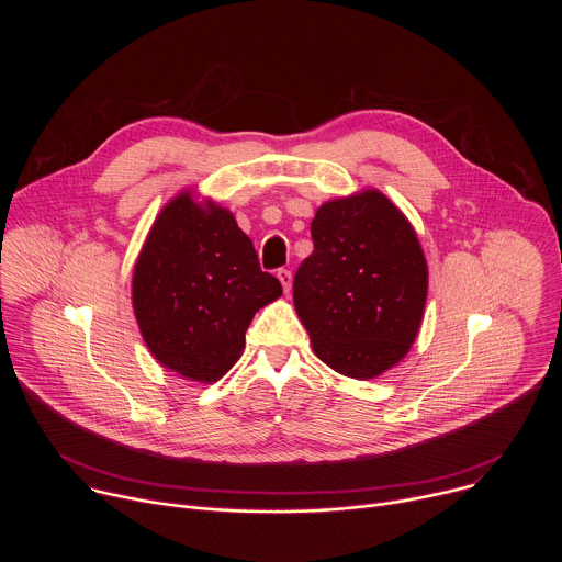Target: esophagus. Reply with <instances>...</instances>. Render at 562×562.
I'll list each match as a JSON object with an SVG mask.
<instances>
[{
  "instance_id": "esophagus-1",
  "label": "esophagus",
  "mask_w": 562,
  "mask_h": 562,
  "mask_svg": "<svg viewBox=\"0 0 562 562\" xmlns=\"http://www.w3.org/2000/svg\"><path fill=\"white\" fill-rule=\"evenodd\" d=\"M278 280L282 282V289H284V293H289L291 291V282H293V278H291V271L289 269H278Z\"/></svg>"
}]
</instances>
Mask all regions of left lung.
<instances>
[{"label":"left lung","mask_w":562,"mask_h":562,"mask_svg":"<svg viewBox=\"0 0 562 562\" xmlns=\"http://www.w3.org/2000/svg\"><path fill=\"white\" fill-rule=\"evenodd\" d=\"M313 254L293 278V302L315 356L369 380L405 358L427 302V262L407 217L380 191L317 209Z\"/></svg>","instance_id":"8db88e82"}]
</instances>
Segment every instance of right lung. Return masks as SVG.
I'll list each match as a JSON object with an SVG mask.
<instances>
[{
	"mask_svg": "<svg viewBox=\"0 0 562 562\" xmlns=\"http://www.w3.org/2000/svg\"><path fill=\"white\" fill-rule=\"evenodd\" d=\"M280 295V280L260 269L235 217L215 204L202 209L189 193L157 215L133 271L146 347L198 382H215L237 362L256 311Z\"/></svg>",
	"mask_w": 562,
	"mask_h": 562,
	"instance_id": "right-lung-1",
	"label": "right lung"
}]
</instances>
